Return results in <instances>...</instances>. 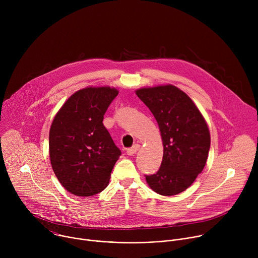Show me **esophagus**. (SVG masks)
Segmentation results:
<instances>
[{
    "label": "esophagus",
    "mask_w": 258,
    "mask_h": 258,
    "mask_svg": "<svg viewBox=\"0 0 258 258\" xmlns=\"http://www.w3.org/2000/svg\"><path fill=\"white\" fill-rule=\"evenodd\" d=\"M140 148H141V145H140V144H135V145L132 147V148L127 149L126 153H127V155L132 156V155L136 154V153H137V152L140 150Z\"/></svg>",
    "instance_id": "34e87169"
}]
</instances>
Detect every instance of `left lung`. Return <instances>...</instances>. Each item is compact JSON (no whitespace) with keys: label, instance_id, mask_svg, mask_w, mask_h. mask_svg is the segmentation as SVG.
Instances as JSON below:
<instances>
[{"label":"left lung","instance_id":"obj_1","mask_svg":"<svg viewBox=\"0 0 258 258\" xmlns=\"http://www.w3.org/2000/svg\"><path fill=\"white\" fill-rule=\"evenodd\" d=\"M136 94L154 115L163 144L160 168L146 175L147 183L163 196L179 194L192 185L206 164L208 125L192 99L175 86L141 88Z\"/></svg>","mask_w":258,"mask_h":258}]
</instances>
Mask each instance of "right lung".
I'll use <instances>...</instances> for the list:
<instances>
[{
    "label": "right lung",
    "instance_id": "add662e5",
    "mask_svg": "<svg viewBox=\"0 0 258 258\" xmlns=\"http://www.w3.org/2000/svg\"><path fill=\"white\" fill-rule=\"evenodd\" d=\"M118 95L110 87H87L72 94L50 127L49 154L55 175L71 194L102 192L121 152L103 125L108 106Z\"/></svg>",
    "mask_w": 258,
    "mask_h": 258
}]
</instances>
